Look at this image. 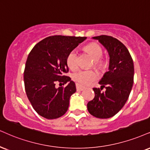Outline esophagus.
Returning a JSON list of instances; mask_svg holds the SVG:
<instances>
[{
    "mask_svg": "<svg viewBox=\"0 0 150 150\" xmlns=\"http://www.w3.org/2000/svg\"><path fill=\"white\" fill-rule=\"evenodd\" d=\"M76 90H78V91H82V90H84V87L81 86V85H79L78 83L76 84Z\"/></svg>",
    "mask_w": 150,
    "mask_h": 150,
    "instance_id": "34e87169",
    "label": "esophagus"
}]
</instances>
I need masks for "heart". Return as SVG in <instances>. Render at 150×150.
I'll list each match as a JSON object with an SVG mask.
<instances>
[{
  "mask_svg": "<svg viewBox=\"0 0 150 150\" xmlns=\"http://www.w3.org/2000/svg\"><path fill=\"white\" fill-rule=\"evenodd\" d=\"M85 50L89 53L93 60L95 61V66L101 67L104 64L103 61L101 60L103 55V50L99 44L91 43L85 47ZM77 57L78 53L76 50L73 49L68 53L67 56V64L68 67L71 70H75L78 67L77 64ZM99 74L95 70H80L73 75V79L77 83L80 85H88L92 81L97 79Z\"/></svg>",
  "mask_w": 150,
  "mask_h": 150,
  "instance_id": "1",
  "label": "heart"
}]
</instances>
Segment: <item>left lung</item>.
<instances>
[{"label":"left lung","mask_w":150,"mask_h":150,"mask_svg":"<svg viewBox=\"0 0 150 150\" xmlns=\"http://www.w3.org/2000/svg\"><path fill=\"white\" fill-rule=\"evenodd\" d=\"M92 39L106 48L110 61L108 71L99 82L101 88H93L95 98L87 107L92 115L104 119L117 114L126 103L134 83V62L127 47L116 38L100 35ZM103 87L105 92H101Z\"/></svg>","instance_id":"1"}]
</instances>
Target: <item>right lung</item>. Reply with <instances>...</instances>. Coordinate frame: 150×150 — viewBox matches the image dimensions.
Instances as JSON below:
<instances>
[{"label":"right lung","instance_id":"right-lung-1","mask_svg":"<svg viewBox=\"0 0 150 150\" xmlns=\"http://www.w3.org/2000/svg\"><path fill=\"white\" fill-rule=\"evenodd\" d=\"M86 37L54 35L46 38L33 48L24 70L27 97L35 110L44 118L56 119L67 111L76 85L65 74L69 71L67 56ZM56 82L68 84L55 88Z\"/></svg>","mask_w":150,"mask_h":150}]
</instances>
